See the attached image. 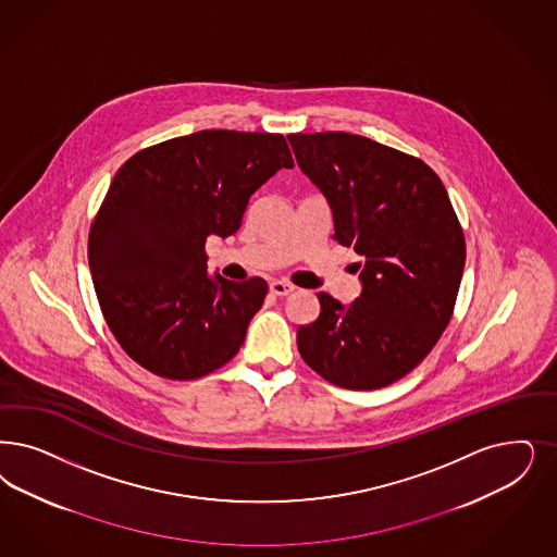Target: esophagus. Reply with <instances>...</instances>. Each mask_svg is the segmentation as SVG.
<instances>
[{
    "label": "esophagus",
    "instance_id": "1",
    "mask_svg": "<svg viewBox=\"0 0 557 557\" xmlns=\"http://www.w3.org/2000/svg\"><path fill=\"white\" fill-rule=\"evenodd\" d=\"M269 289H271L273 296H288V294L294 292V286L288 284V282H282V280H273V282L269 284Z\"/></svg>",
    "mask_w": 557,
    "mask_h": 557
}]
</instances>
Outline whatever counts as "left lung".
Here are the masks:
<instances>
[{
  "mask_svg": "<svg viewBox=\"0 0 557 557\" xmlns=\"http://www.w3.org/2000/svg\"><path fill=\"white\" fill-rule=\"evenodd\" d=\"M300 171L325 195L333 238L362 257V292L298 329L302 360L329 383L372 391L422 362L453 317L465 236L438 174L420 158L346 132L289 134Z\"/></svg>",
  "mask_w": 557,
  "mask_h": 557,
  "instance_id": "1",
  "label": "left lung"
}]
</instances>
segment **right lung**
<instances>
[{"label":"right lung","mask_w":557,"mask_h":557,"mask_svg":"<svg viewBox=\"0 0 557 557\" xmlns=\"http://www.w3.org/2000/svg\"><path fill=\"white\" fill-rule=\"evenodd\" d=\"M294 160L284 135L203 129L132 156L88 238L102 314L158 376L191 381L231 362L268 282L208 273V236L240 228L250 195Z\"/></svg>","instance_id":"right-lung-1"}]
</instances>
